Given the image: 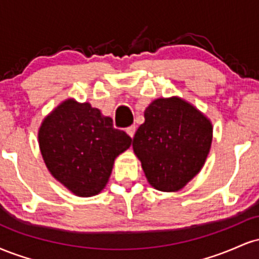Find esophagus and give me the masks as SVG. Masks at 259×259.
<instances>
[{
	"label": "esophagus",
	"instance_id": "34e87169",
	"mask_svg": "<svg viewBox=\"0 0 259 259\" xmlns=\"http://www.w3.org/2000/svg\"><path fill=\"white\" fill-rule=\"evenodd\" d=\"M135 132H136V126H135V125H132V126L126 127L127 135H129L132 139L134 138V135H135Z\"/></svg>",
	"mask_w": 259,
	"mask_h": 259
}]
</instances>
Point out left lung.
I'll use <instances>...</instances> for the list:
<instances>
[{
  "instance_id": "obj_1",
  "label": "left lung",
  "mask_w": 259,
  "mask_h": 259,
  "mask_svg": "<svg viewBox=\"0 0 259 259\" xmlns=\"http://www.w3.org/2000/svg\"><path fill=\"white\" fill-rule=\"evenodd\" d=\"M212 136V123L196 107L180 97L157 99L145 111L133 148L150 185L174 192L203 167Z\"/></svg>"
}]
</instances>
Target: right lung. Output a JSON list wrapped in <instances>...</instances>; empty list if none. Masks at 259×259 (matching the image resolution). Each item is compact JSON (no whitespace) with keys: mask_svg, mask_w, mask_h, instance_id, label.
I'll return each instance as SVG.
<instances>
[{"mask_svg":"<svg viewBox=\"0 0 259 259\" xmlns=\"http://www.w3.org/2000/svg\"><path fill=\"white\" fill-rule=\"evenodd\" d=\"M132 141L125 132L113 127L112 118L73 99L53 109L38 129L47 169L79 197H91L105 189L114 159Z\"/></svg>","mask_w":259,"mask_h":259,"instance_id":"add662e5","label":"right lung"}]
</instances>
